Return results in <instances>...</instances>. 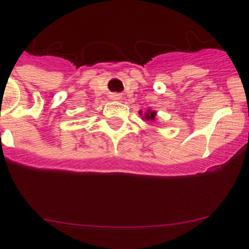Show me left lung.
Here are the masks:
<instances>
[{"label":"left lung","mask_w":249,"mask_h":249,"mask_svg":"<svg viewBox=\"0 0 249 249\" xmlns=\"http://www.w3.org/2000/svg\"><path fill=\"white\" fill-rule=\"evenodd\" d=\"M155 116H156V112H153V111H147V113H146V116H144V118H146V120H155Z\"/></svg>","instance_id":"obj_1"}]
</instances>
